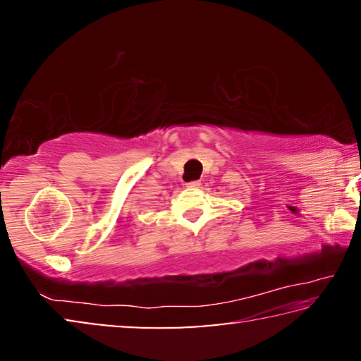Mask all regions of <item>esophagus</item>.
<instances>
[{
    "label": "esophagus",
    "instance_id": "1",
    "mask_svg": "<svg viewBox=\"0 0 361 361\" xmlns=\"http://www.w3.org/2000/svg\"><path fill=\"white\" fill-rule=\"evenodd\" d=\"M188 188H199L200 186V181H189L186 183Z\"/></svg>",
    "mask_w": 361,
    "mask_h": 361
}]
</instances>
